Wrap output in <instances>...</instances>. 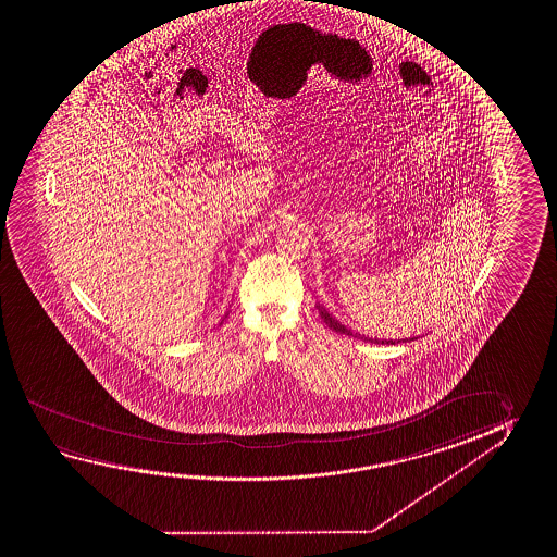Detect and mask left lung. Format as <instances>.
<instances>
[{"label":"left lung","mask_w":557,"mask_h":557,"mask_svg":"<svg viewBox=\"0 0 557 557\" xmlns=\"http://www.w3.org/2000/svg\"><path fill=\"white\" fill-rule=\"evenodd\" d=\"M319 309V314L322 317V320L329 324V329L336 330V332H342V334H347V336H357L356 332H351V330H347L346 326H342L339 322H337L336 319H332L329 314V310L324 309V307H317ZM361 339H363V336H359ZM367 342H374V344H394L393 339H369V337H366ZM413 339V337H411ZM398 342H406V339H398Z\"/></svg>","instance_id":"8db88e82"}]
</instances>
